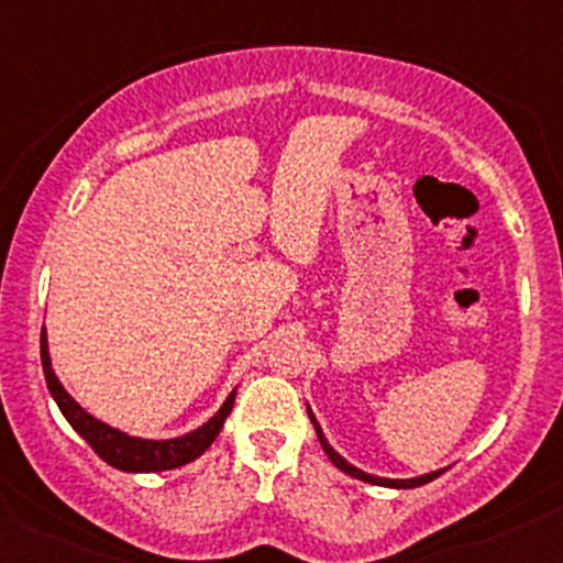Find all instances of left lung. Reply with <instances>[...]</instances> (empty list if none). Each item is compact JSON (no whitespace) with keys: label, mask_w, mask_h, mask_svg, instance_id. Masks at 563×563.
<instances>
[{"label":"left lung","mask_w":563,"mask_h":563,"mask_svg":"<svg viewBox=\"0 0 563 563\" xmlns=\"http://www.w3.org/2000/svg\"><path fill=\"white\" fill-rule=\"evenodd\" d=\"M307 413H310V422H312L314 432H318V441H320V446H323V452L329 454V460L333 462V465L339 467V471H342V473H347V475H352V478H357V481H366V484H374V486H387V489H417V486H422V484H430L432 478H438V475H441L443 471H446V467H443V471L422 473V475H417V478H379V475H372V473L361 471V467H355V465H352V462L344 460V456L339 454L336 449H333L331 443H329V438H325L323 428H320V422H318V419H314V413H312L310 406H307Z\"/></svg>","instance_id":"8db88e82"}]
</instances>
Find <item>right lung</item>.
I'll return each mask as SVG.
<instances>
[{
	"label": "right lung",
	"instance_id": "1",
	"mask_svg": "<svg viewBox=\"0 0 563 563\" xmlns=\"http://www.w3.org/2000/svg\"><path fill=\"white\" fill-rule=\"evenodd\" d=\"M40 344H42V372H45L47 390H51L53 400L58 404L60 413L66 417V422H69L71 428L90 443L92 452L122 473H163V471H173V467H181V465H189V462H195L197 456L208 452V446H211L216 435H219L221 428H224L227 417H230L234 406V395H238V387H234V390L227 395L224 404L219 406V411H216L208 422H202L200 428L184 432V435L163 438V441H154V438H139L120 428H111V424L101 422L98 417H92L90 411H85L82 406L71 398L69 390L60 385V379L53 372L51 347H47V329H42Z\"/></svg>",
	"mask_w": 563,
	"mask_h": 563
}]
</instances>
